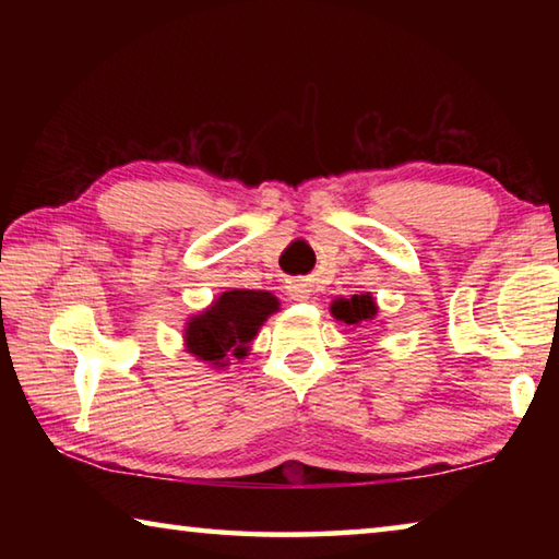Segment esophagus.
Segmentation results:
<instances>
[{
  "mask_svg": "<svg viewBox=\"0 0 559 559\" xmlns=\"http://www.w3.org/2000/svg\"><path fill=\"white\" fill-rule=\"evenodd\" d=\"M288 296H290L293 300H308V298H310V288H308V283H302V281H293L290 286H288Z\"/></svg>",
  "mask_w": 559,
  "mask_h": 559,
  "instance_id": "34e87169",
  "label": "esophagus"
}]
</instances>
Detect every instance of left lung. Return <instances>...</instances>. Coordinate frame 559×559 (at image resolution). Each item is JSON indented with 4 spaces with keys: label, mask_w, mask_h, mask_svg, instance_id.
Instances as JSON below:
<instances>
[{
    "label": "left lung",
    "mask_w": 559,
    "mask_h": 559,
    "mask_svg": "<svg viewBox=\"0 0 559 559\" xmlns=\"http://www.w3.org/2000/svg\"><path fill=\"white\" fill-rule=\"evenodd\" d=\"M330 313L347 325H359L377 316V302L370 293H362V296L353 298H337L333 300V306H330Z\"/></svg>",
    "instance_id": "8db88e82"
}]
</instances>
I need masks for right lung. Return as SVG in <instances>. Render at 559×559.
Here are the masks:
<instances>
[{
  "label": "right lung",
  "mask_w": 559,
  "mask_h": 559,
  "mask_svg": "<svg viewBox=\"0 0 559 559\" xmlns=\"http://www.w3.org/2000/svg\"><path fill=\"white\" fill-rule=\"evenodd\" d=\"M276 310L278 298L269 290H224L210 308L187 320V353L212 367H226L231 357L243 359L249 343Z\"/></svg>",
  "instance_id": "add662e5"
}]
</instances>
